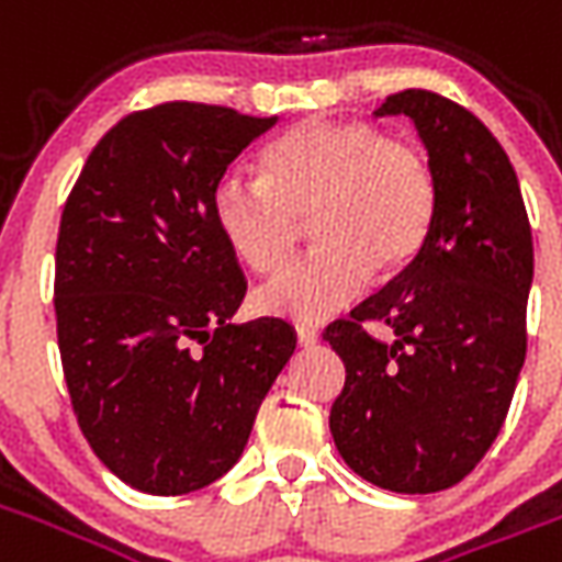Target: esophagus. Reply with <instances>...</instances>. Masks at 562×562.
<instances>
[{
  "label": "esophagus",
  "mask_w": 562,
  "mask_h": 562,
  "mask_svg": "<svg viewBox=\"0 0 562 562\" xmlns=\"http://www.w3.org/2000/svg\"><path fill=\"white\" fill-rule=\"evenodd\" d=\"M294 337H297V346H301V349H310V346H316L318 342L316 330L306 328V325H301V328L294 330Z\"/></svg>",
  "instance_id": "obj_1"
}]
</instances>
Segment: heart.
<instances>
[{"instance_id":"heart-1","label":"heart","mask_w":562,"mask_h":562,"mask_svg":"<svg viewBox=\"0 0 562 562\" xmlns=\"http://www.w3.org/2000/svg\"><path fill=\"white\" fill-rule=\"evenodd\" d=\"M210 216L256 273H277L310 222L316 249L256 294L258 313L306 325L352 304L373 273L413 265L434 228L436 177L422 147L370 120H306L261 153V180L220 177Z\"/></svg>"}]
</instances>
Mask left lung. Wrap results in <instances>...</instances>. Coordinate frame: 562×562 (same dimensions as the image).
I'll return each instance as SVG.
<instances>
[{"instance_id":"8db88e82","label":"left lung","mask_w":562,"mask_h":562,"mask_svg":"<svg viewBox=\"0 0 562 562\" xmlns=\"http://www.w3.org/2000/svg\"><path fill=\"white\" fill-rule=\"evenodd\" d=\"M436 177L434 228L413 265L325 330L346 364L330 406L337 451L394 494L467 479L494 446L527 358L532 234L518 173L482 120L446 95L403 90ZM389 324L394 344L367 324Z\"/></svg>"}]
</instances>
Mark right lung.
<instances>
[{"label":"right lung","mask_w":562,"mask_h":562,"mask_svg":"<svg viewBox=\"0 0 562 562\" xmlns=\"http://www.w3.org/2000/svg\"><path fill=\"white\" fill-rule=\"evenodd\" d=\"M277 116L165 102L123 116L80 171L56 240V337L92 451L144 494L216 482L244 454L292 325L228 318L244 270L210 192Z\"/></svg>","instance_id":"obj_1"}]
</instances>
